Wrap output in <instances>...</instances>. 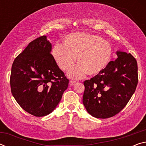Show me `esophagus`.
Returning <instances> with one entry per match:
<instances>
[{
  "label": "esophagus",
  "mask_w": 146,
  "mask_h": 146,
  "mask_svg": "<svg viewBox=\"0 0 146 146\" xmlns=\"http://www.w3.org/2000/svg\"><path fill=\"white\" fill-rule=\"evenodd\" d=\"M76 82V81H73V80H70V82H69V84L70 86H73Z\"/></svg>",
  "instance_id": "1"
}]
</instances>
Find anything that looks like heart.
<instances>
[{
    "label": "heart",
    "mask_w": 146,
    "mask_h": 146,
    "mask_svg": "<svg viewBox=\"0 0 146 146\" xmlns=\"http://www.w3.org/2000/svg\"><path fill=\"white\" fill-rule=\"evenodd\" d=\"M54 60L62 70L68 71L75 64L78 65L68 73L70 77L80 78L88 73L96 76L108 67L112 48L107 40L97 35L76 33L64 38V44L56 43L52 49Z\"/></svg>",
    "instance_id": "obj_1"
}]
</instances>
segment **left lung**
I'll list each match as a JSON object with an SVG mask.
<instances>
[{"label": "left lung", "instance_id": "obj_1", "mask_svg": "<svg viewBox=\"0 0 146 146\" xmlns=\"http://www.w3.org/2000/svg\"><path fill=\"white\" fill-rule=\"evenodd\" d=\"M102 73L85 80L82 102L87 111L98 118H108L120 113L137 86L138 66L131 53L117 51Z\"/></svg>", "mask_w": 146, "mask_h": 146}]
</instances>
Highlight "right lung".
<instances>
[{"mask_svg":"<svg viewBox=\"0 0 146 146\" xmlns=\"http://www.w3.org/2000/svg\"><path fill=\"white\" fill-rule=\"evenodd\" d=\"M47 36L35 39L15 58L10 75L11 93L19 106L35 117L55 110L69 80L51 53Z\"/></svg>","mask_w":146,"mask_h":146,"instance_id":"1","label":"right lung"}]
</instances>
